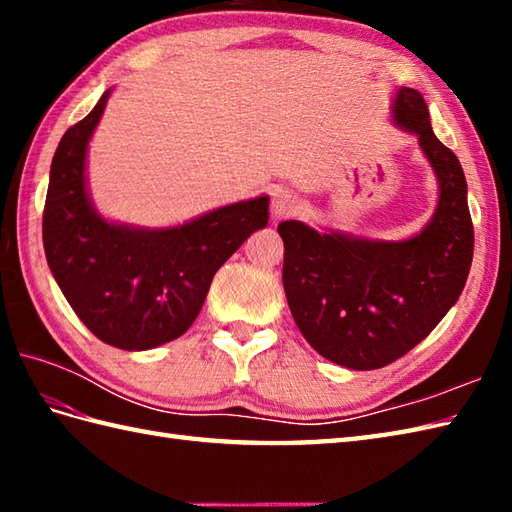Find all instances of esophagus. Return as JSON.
Returning a JSON list of instances; mask_svg holds the SVG:
<instances>
[{"label":"esophagus","mask_w":512,"mask_h":512,"mask_svg":"<svg viewBox=\"0 0 512 512\" xmlns=\"http://www.w3.org/2000/svg\"><path fill=\"white\" fill-rule=\"evenodd\" d=\"M295 209H297V200L288 189H277L273 193V200H270V213H273L275 220L292 215Z\"/></svg>","instance_id":"1"}]
</instances>
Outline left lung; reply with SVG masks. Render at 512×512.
I'll return each instance as SVG.
<instances>
[{"mask_svg": "<svg viewBox=\"0 0 512 512\" xmlns=\"http://www.w3.org/2000/svg\"><path fill=\"white\" fill-rule=\"evenodd\" d=\"M398 127L418 136L438 178L429 224L400 242L354 237L288 220L284 290L297 328L328 361L378 369L405 356L462 295L473 262V222L458 156L436 138L422 94L400 88L391 105Z\"/></svg>", "mask_w": 512, "mask_h": 512, "instance_id": "8db88e82", "label": "left lung"}]
</instances>
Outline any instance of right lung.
I'll return each instance as SVG.
<instances>
[{
    "mask_svg": "<svg viewBox=\"0 0 512 512\" xmlns=\"http://www.w3.org/2000/svg\"><path fill=\"white\" fill-rule=\"evenodd\" d=\"M63 134L43 209V250L85 328L118 350L178 339L202 310L220 266L268 224V195L169 228L116 224L94 209L85 180L88 143L110 99Z\"/></svg>",
    "mask_w": 512,
    "mask_h": 512,
    "instance_id": "obj_1",
    "label": "right lung"
}]
</instances>
